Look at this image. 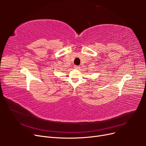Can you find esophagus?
<instances>
[{
    "label": "esophagus",
    "mask_w": 146,
    "mask_h": 146,
    "mask_svg": "<svg viewBox=\"0 0 146 146\" xmlns=\"http://www.w3.org/2000/svg\"><path fill=\"white\" fill-rule=\"evenodd\" d=\"M74 68L75 69H79V68H80V66H75Z\"/></svg>",
    "instance_id": "34e87169"
}]
</instances>
